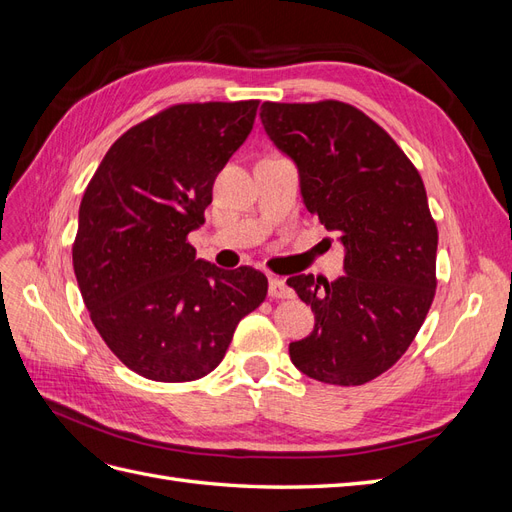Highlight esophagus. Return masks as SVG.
<instances>
[{
    "label": "esophagus",
    "mask_w": 512,
    "mask_h": 512,
    "mask_svg": "<svg viewBox=\"0 0 512 512\" xmlns=\"http://www.w3.org/2000/svg\"><path fill=\"white\" fill-rule=\"evenodd\" d=\"M292 288L280 280V277H271L269 280V297L271 299H292Z\"/></svg>",
    "instance_id": "1"
}]
</instances>
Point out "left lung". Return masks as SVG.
Here are the masks:
<instances>
[{"mask_svg": "<svg viewBox=\"0 0 512 512\" xmlns=\"http://www.w3.org/2000/svg\"><path fill=\"white\" fill-rule=\"evenodd\" d=\"M271 141L297 162L307 211L346 245L344 271L292 275L312 335L290 344L305 376L359 386L391 369L436 297L438 226L416 166L378 123L339 102H265Z\"/></svg>", "mask_w": 512, "mask_h": 512, "instance_id": "8db88e82", "label": "left lung"}]
</instances>
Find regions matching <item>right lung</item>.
<instances>
[{
	"mask_svg": "<svg viewBox=\"0 0 512 512\" xmlns=\"http://www.w3.org/2000/svg\"><path fill=\"white\" fill-rule=\"evenodd\" d=\"M256 111L258 100L166 106L123 132L87 183L76 282L104 344L147 380L207 376L239 320L267 299L265 273L196 260L188 241Z\"/></svg>",
	"mask_w": 512,
	"mask_h": 512,
	"instance_id": "add662e5",
	"label": "right lung"
}]
</instances>
